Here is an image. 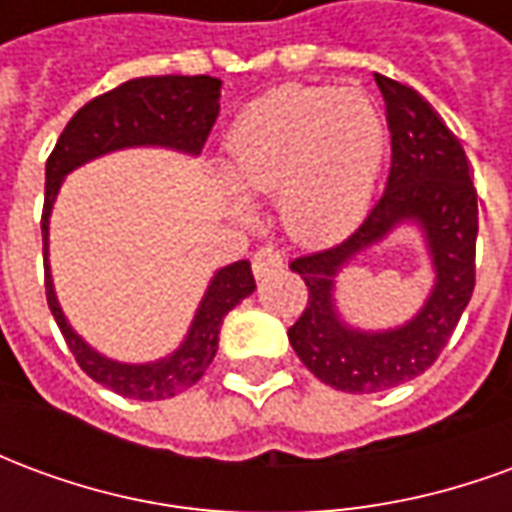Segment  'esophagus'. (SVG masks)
Masks as SVG:
<instances>
[{"mask_svg": "<svg viewBox=\"0 0 512 512\" xmlns=\"http://www.w3.org/2000/svg\"><path fill=\"white\" fill-rule=\"evenodd\" d=\"M285 266V255L279 252L277 246H260L252 257V271H255V277H268V274H274L279 268Z\"/></svg>", "mask_w": 512, "mask_h": 512, "instance_id": "1", "label": "esophagus"}]
</instances>
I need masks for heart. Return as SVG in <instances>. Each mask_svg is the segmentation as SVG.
Returning a JSON list of instances; mask_svg holds the SVG:
<instances>
[{
  "instance_id": "heart-1",
  "label": "heart",
  "mask_w": 512,
  "mask_h": 512,
  "mask_svg": "<svg viewBox=\"0 0 512 512\" xmlns=\"http://www.w3.org/2000/svg\"><path fill=\"white\" fill-rule=\"evenodd\" d=\"M386 123L365 90L282 87L246 106L224 142V167L244 194H277L304 241L351 230L370 205Z\"/></svg>"
}]
</instances>
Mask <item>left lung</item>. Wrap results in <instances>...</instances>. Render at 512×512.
<instances>
[{"instance_id": "8db88e82", "label": "left lung", "mask_w": 512, "mask_h": 512, "mask_svg": "<svg viewBox=\"0 0 512 512\" xmlns=\"http://www.w3.org/2000/svg\"><path fill=\"white\" fill-rule=\"evenodd\" d=\"M392 134V167L384 194L340 244L296 257L290 268L310 290L307 307L288 329L304 367L340 392H384L422 376L450 340L474 290L477 189L458 136L408 84L376 73ZM403 218H417L429 235L437 288L403 330L362 335L339 323L331 279L348 256L375 243Z\"/></svg>"}]
</instances>
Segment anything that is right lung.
Here are the masks:
<instances>
[{
    "instance_id": "1",
    "label": "right lung",
    "mask_w": 512,
    "mask_h": 512,
    "mask_svg": "<svg viewBox=\"0 0 512 512\" xmlns=\"http://www.w3.org/2000/svg\"><path fill=\"white\" fill-rule=\"evenodd\" d=\"M219 87L222 82L213 76H142L87 101L68 120L46 161V202L40 219L43 260L49 255L46 244H49L51 202L57 197L62 178L73 167L95 156H104L109 150L131 145H164L178 147L186 153H200L219 117ZM43 268H46V301L73 359L93 381L134 400H164L197 384L216 356L224 315L255 290V277L246 260L222 268L202 299L186 343L175 354L153 365H120L95 354L68 326L54 296L49 260L43 263Z\"/></svg>"
}]
</instances>
